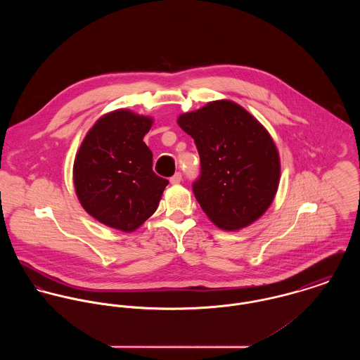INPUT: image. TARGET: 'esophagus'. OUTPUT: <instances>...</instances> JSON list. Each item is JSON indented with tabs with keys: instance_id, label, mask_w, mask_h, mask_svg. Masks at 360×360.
<instances>
[{
	"instance_id": "esophagus-1",
	"label": "esophagus",
	"mask_w": 360,
	"mask_h": 360,
	"mask_svg": "<svg viewBox=\"0 0 360 360\" xmlns=\"http://www.w3.org/2000/svg\"><path fill=\"white\" fill-rule=\"evenodd\" d=\"M181 180H183V176H181L180 172H177L174 176L170 177V183H172V184H179Z\"/></svg>"
}]
</instances>
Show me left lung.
Wrapping results in <instances>:
<instances>
[{
	"instance_id": "left-lung-1",
	"label": "left lung",
	"mask_w": 360,
	"mask_h": 360,
	"mask_svg": "<svg viewBox=\"0 0 360 360\" xmlns=\"http://www.w3.org/2000/svg\"><path fill=\"white\" fill-rule=\"evenodd\" d=\"M201 159L193 184L206 216L223 230H240L270 206L280 180V158L267 130L238 103L220 100L179 116Z\"/></svg>"
}]
</instances>
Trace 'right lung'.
Instances as JSON below:
<instances>
[{"instance_id":"obj_1","label":"right lung","mask_w":360,"mask_h":360,"mask_svg":"<svg viewBox=\"0 0 360 360\" xmlns=\"http://www.w3.org/2000/svg\"><path fill=\"white\" fill-rule=\"evenodd\" d=\"M153 119L129 109L101 116L73 165L77 198L89 214L120 231H134L154 214L169 181L155 174L143 141Z\"/></svg>"}]
</instances>
